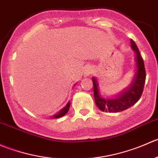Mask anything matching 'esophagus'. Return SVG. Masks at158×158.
<instances>
[{
	"label": "esophagus",
	"instance_id": "34e87169",
	"mask_svg": "<svg viewBox=\"0 0 158 158\" xmlns=\"http://www.w3.org/2000/svg\"><path fill=\"white\" fill-rule=\"evenodd\" d=\"M93 72H94L93 68H86L85 70H84V76H86V77H87V76L90 75V74H91Z\"/></svg>",
	"mask_w": 158,
	"mask_h": 158
}]
</instances>
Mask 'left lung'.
<instances>
[{"instance_id":"1","label":"left lung","mask_w":158,"mask_h":158,"mask_svg":"<svg viewBox=\"0 0 158 158\" xmlns=\"http://www.w3.org/2000/svg\"><path fill=\"white\" fill-rule=\"evenodd\" d=\"M131 44L133 51L136 54V72L131 83L125 90L121 92V94H119L115 98L105 99L100 95L97 80L94 77H92L95 104L102 111L110 112V113L123 111L135 104L141 97L144 87L145 79H146L144 64H143V58L139 52L138 48L132 39H131Z\"/></svg>"}]
</instances>
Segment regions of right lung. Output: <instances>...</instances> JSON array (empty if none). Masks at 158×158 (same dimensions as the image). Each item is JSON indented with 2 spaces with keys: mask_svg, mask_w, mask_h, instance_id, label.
Segmentation results:
<instances>
[{
  "mask_svg": "<svg viewBox=\"0 0 158 158\" xmlns=\"http://www.w3.org/2000/svg\"><path fill=\"white\" fill-rule=\"evenodd\" d=\"M70 105H71V104H70V102H68V104H67V105L65 106V107H64V108L62 109V110H60V112H58L57 114L54 115V117H53V118H60V117H63L64 115L68 113V110H69Z\"/></svg>",
  "mask_w": 158,
  "mask_h": 158,
  "instance_id": "obj_1",
  "label": "right lung"
}]
</instances>
